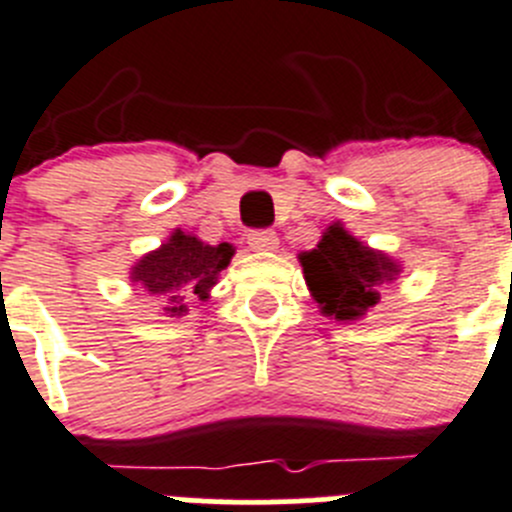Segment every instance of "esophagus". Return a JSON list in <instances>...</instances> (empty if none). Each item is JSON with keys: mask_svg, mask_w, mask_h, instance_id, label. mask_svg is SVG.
<instances>
[{"mask_svg": "<svg viewBox=\"0 0 512 512\" xmlns=\"http://www.w3.org/2000/svg\"><path fill=\"white\" fill-rule=\"evenodd\" d=\"M247 245L252 250H275L278 247V234L272 232V229H252L247 234Z\"/></svg>", "mask_w": 512, "mask_h": 512, "instance_id": "34e87169", "label": "esophagus"}]
</instances>
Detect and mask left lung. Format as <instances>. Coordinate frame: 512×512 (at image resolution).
<instances>
[{
    "label": "left lung",
    "mask_w": 512,
    "mask_h": 512,
    "mask_svg": "<svg viewBox=\"0 0 512 512\" xmlns=\"http://www.w3.org/2000/svg\"><path fill=\"white\" fill-rule=\"evenodd\" d=\"M305 280L326 315L353 321L381 300L379 290L399 275L396 262L369 250L341 224H331L313 252L300 255Z\"/></svg>",
    "instance_id": "obj_1"
}]
</instances>
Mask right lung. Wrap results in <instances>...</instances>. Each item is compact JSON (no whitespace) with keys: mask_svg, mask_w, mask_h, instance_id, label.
<instances>
[{"mask_svg":"<svg viewBox=\"0 0 512 512\" xmlns=\"http://www.w3.org/2000/svg\"><path fill=\"white\" fill-rule=\"evenodd\" d=\"M232 255L234 250L227 242L217 247L204 245L197 237L176 229L161 250L146 255L133 267V283H141L151 295H164L171 313H184V300L189 295L207 298Z\"/></svg>","mask_w":512,"mask_h":512,"instance_id":"obj_1","label":"right lung"}]
</instances>
